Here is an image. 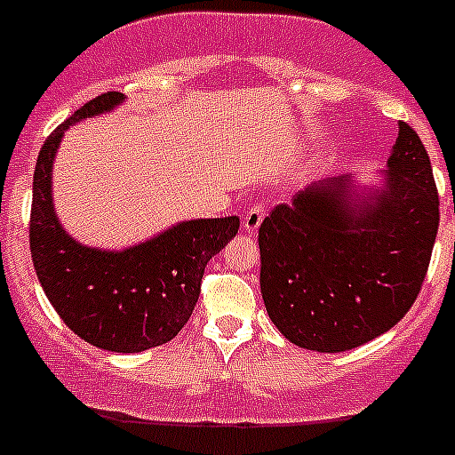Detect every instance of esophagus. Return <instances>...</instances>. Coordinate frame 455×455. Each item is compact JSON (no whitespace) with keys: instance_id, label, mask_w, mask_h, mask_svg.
<instances>
[{"instance_id":"34e87169","label":"esophagus","mask_w":455,"mask_h":455,"mask_svg":"<svg viewBox=\"0 0 455 455\" xmlns=\"http://www.w3.org/2000/svg\"><path fill=\"white\" fill-rule=\"evenodd\" d=\"M265 213H267V206L265 202H251L247 206V213H244V228L247 231H256L258 227H260V222L265 220Z\"/></svg>"}]
</instances>
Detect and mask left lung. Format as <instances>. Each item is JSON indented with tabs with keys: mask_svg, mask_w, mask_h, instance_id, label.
Returning <instances> with one entry per match:
<instances>
[{
	"mask_svg": "<svg viewBox=\"0 0 455 455\" xmlns=\"http://www.w3.org/2000/svg\"><path fill=\"white\" fill-rule=\"evenodd\" d=\"M388 184L352 206L347 181L309 186L262 220L260 291L291 343L346 352L388 332L422 290L440 224L431 159L409 123L388 159Z\"/></svg>",
	"mask_w": 455,
	"mask_h": 455,
	"instance_id": "left-lung-1",
	"label": "left lung"
}]
</instances>
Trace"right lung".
Here are the masks:
<instances>
[{
    "label": "right lung",
    "instance_id": "obj_1",
    "mask_svg": "<svg viewBox=\"0 0 455 455\" xmlns=\"http://www.w3.org/2000/svg\"><path fill=\"white\" fill-rule=\"evenodd\" d=\"M100 93L46 137L33 172L28 222L31 258L40 285L71 332L109 352H143L168 343L188 323L208 260L237 233L240 220H193L127 251H99L62 231L51 202V165L71 123L118 105Z\"/></svg>",
    "mask_w": 455,
    "mask_h": 455
}]
</instances>
